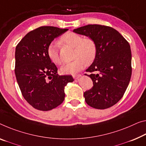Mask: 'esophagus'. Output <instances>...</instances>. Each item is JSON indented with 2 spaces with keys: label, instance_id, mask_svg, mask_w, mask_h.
<instances>
[{
  "label": "esophagus",
  "instance_id": "esophagus-1",
  "mask_svg": "<svg viewBox=\"0 0 146 146\" xmlns=\"http://www.w3.org/2000/svg\"><path fill=\"white\" fill-rule=\"evenodd\" d=\"M81 76H82V75H81V74H76V75L73 76V77L75 80H78V78H80L81 77Z\"/></svg>",
  "mask_w": 146,
  "mask_h": 146
}]
</instances>
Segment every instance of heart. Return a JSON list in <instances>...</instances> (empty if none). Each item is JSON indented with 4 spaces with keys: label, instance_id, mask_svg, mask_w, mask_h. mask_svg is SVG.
<instances>
[{
    "label": "heart",
    "instance_id": "b5f03b06",
    "mask_svg": "<svg viewBox=\"0 0 146 146\" xmlns=\"http://www.w3.org/2000/svg\"><path fill=\"white\" fill-rule=\"evenodd\" d=\"M62 43L74 47V58L72 62L64 64L60 68V72L63 74L76 75L86 65L95 59L97 47L96 42L91 38H84L75 33H67L60 38ZM48 55L53 63L59 64L61 60L57 48V43L53 42L48 48Z\"/></svg>",
    "mask_w": 146,
    "mask_h": 146
}]
</instances>
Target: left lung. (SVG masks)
<instances>
[{
  "label": "left lung",
  "mask_w": 146,
  "mask_h": 146,
  "mask_svg": "<svg viewBox=\"0 0 146 146\" xmlns=\"http://www.w3.org/2000/svg\"><path fill=\"white\" fill-rule=\"evenodd\" d=\"M73 32L93 38L97 47L95 59L86 70L93 83L84 94L86 103L100 110L113 106L123 97L131 80L129 42L115 29L100 25L81 27Z\"/></svg>",
  "instance_id": "8db88e82"
}]
</instances>
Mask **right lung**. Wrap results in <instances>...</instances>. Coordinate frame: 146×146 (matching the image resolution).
Listing matches in <instances>:
<instances>
[{
	"label": "right lung",
	"instance_id": "right-lung-1",
	"mask_svg": "<svg viewBox=\"0 0 146 146\" xmlns=\"http://www.w3.org/2000/svg\"><path fill=\"white\" fill-rule=\"evenodd\" d=\"M40 27L27 33L15 48V74L22 95L35 108L51 110L63 102L64 87L72 76H59L48 55V48L55 38L68 31Z\"/></svg>",
	"mask_w": 146,
	"mask_h": 146
}]
</instances>
